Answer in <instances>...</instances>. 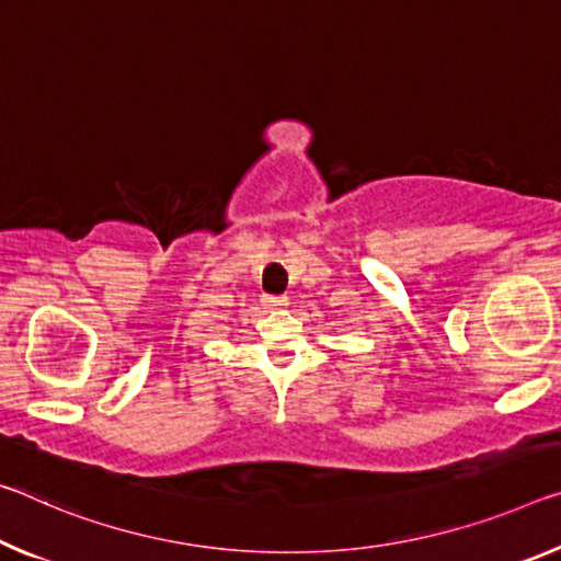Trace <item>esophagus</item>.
Instances as JSON below:
<instances>
[{"label":"esophagus","mask_w":561,"mask_h":561,"mask_svg":"<svg viewBox=\"0 0 561 561\" xmlns=\"http://www.w3.org/2000/svg\"><path fill=\"white\" fill-rule=\"evenodd\" d=\"M287 305H289L287 297H272V295H264L262 297V307L264 309H284Z\"/></svg>","instance_id":"34e87169"}]
</instances>
